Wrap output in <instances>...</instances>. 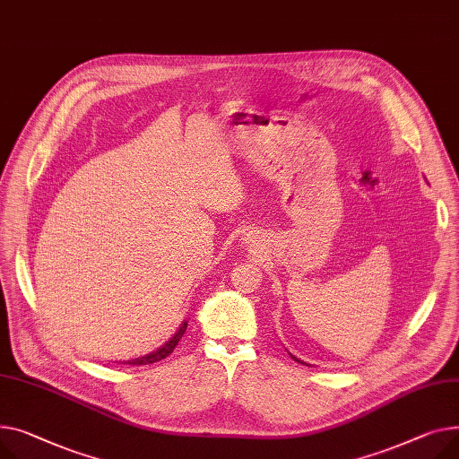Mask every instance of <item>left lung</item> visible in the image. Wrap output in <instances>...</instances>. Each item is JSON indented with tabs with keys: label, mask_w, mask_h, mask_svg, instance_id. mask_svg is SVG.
Listing matches in <instances>:
<instances>
[{
	"label": "left lung",
	"mask_w": 459,
	"mask_h": 459,
	"mask_svg": "<svg viewBox=\"0 0 459 459\" xmlns=\"http://www.w3.org/2000/svg\"><path fill=\"white\" fill-rule=\"evenodd\" d=\"M290 356H291V358H293V359H295V361H299V363H302V361H300V359H297V358H295V356H293V354H290Z\"/></svg>",
	"instance_id": "8db88e82"
}]
</instances>
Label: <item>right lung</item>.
I'll return each instance as SVG.
<instances>
[{"label":"right lung","mask_w":459,"mask_h":459,"mask_svg":"<svg viewBox=\"0 0 459 459\" xmlns=\"http://www.w3.org/2000/svg\"><path fill=\"white\" fill-rule=\"evenodd\" d=\"M186 326H188V323L185 321V323L180 325V328L175 332L173 338H171L166 345H162L160 349H157L155 352L145 354V356H140V358H134V359H129V361H126V363H129V365H149V363H155V361H160V359L168 358V356L175 351V347L178 345V342H180L182 335H185Z\"/></svg>","instance_id":"add662e5"}]
</instances>
